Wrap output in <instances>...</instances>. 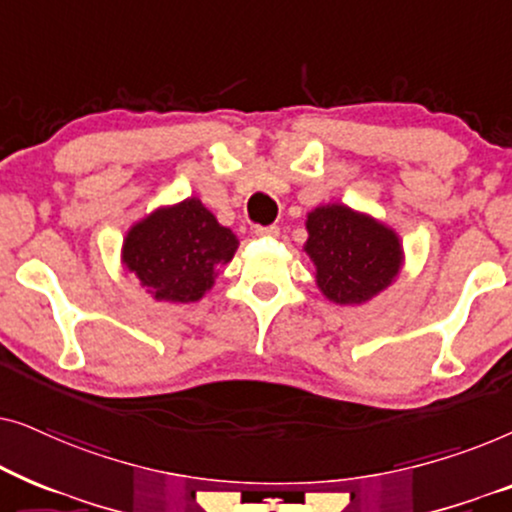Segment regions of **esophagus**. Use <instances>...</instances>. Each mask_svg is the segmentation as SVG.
Listing matches in <instances>:
<instances>
[{
  "label": "esophagus",
  "mask_w": 512,
  "mask_h": 512,
  "mask_svg": "<svg viewBox=\"0 0 512 512\" xmlns=\"http://www.w3.org/2000/svg\"><path fill=\"white\" fill-rule=\"evenodd\" d=\"M254 233L258 237H277L279 235V228L277 226H256Z\"/></svg>",
  "instance_id": "esophagus-1"
}]
</instances>
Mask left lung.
<instances>
[{
  "mask_svg": "<svg viewBox=\"0 0 512 512\" xmlns=\"http://www.w3.org/2000/svg\"><path fill=\"white\" fill-rule=\"evenodd\" d=\"M305 254L317 286L338 305H361L394 282L403 265L398 235L347 205H321L307 214Z\"/></svg>",
  "mask_w": 512,
  "mask_h": 512,
  "instance_id": "left-lung-1",
  "label": "left lung"
}]
</instances>
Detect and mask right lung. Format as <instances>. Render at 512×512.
I'll return each instance as SVG.
<instances>
[{
  "mask_svg": "<svg viewBox=\"0 0 512 512\" xmlns=\"http://www.w3.org/2000/svg\"><path fill=\"white\" fill-rule=\"evenodd\" d=\"M237 244L198 198H186L128 230L123 265L156 300L195 303L214 286L216 268L233 261Z\"/></svg>",
  "mask_w": 512,
  "mask_h": 512,
  "instance_id": "add662e5",
  "label": "right lung"
}]
</instances>
